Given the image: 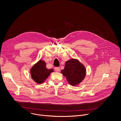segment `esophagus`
<instances>
[{
    "instance_id": "obj_1",
    "label": "esophagus",
    "mask_w": 121,
    "mask_h": 121,
    "mask_svg": "<svg viewBox=\"0 0 121 121\" xmlns=\"http://www.w3.org/2000/svg\"><path fill=\"white\" fill-rule=\"evenodd\" d=\"M55 71H56V72H59V71H60V67H56V68H55Z\"/></svg>"
}]
</instances>
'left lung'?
Segmentation results:
<instances>
[{
	"label": "left lung",
	"instance_id": "1",
	"mask_svg": "<svg viewBox=\"0 0 121 121\" xmlns=\"http://www.w3.org/2000/svg\"><path fill=\"white\" fill-rule=\"evenodd\" d=\"M61 73L66 77L69 84L76 86L84 79L86 70L77 59H71L66 62L65 68L61 71Z\"/></svg>",
	"mask_w": 121,
	"mask_h": 121
}]
</instances>
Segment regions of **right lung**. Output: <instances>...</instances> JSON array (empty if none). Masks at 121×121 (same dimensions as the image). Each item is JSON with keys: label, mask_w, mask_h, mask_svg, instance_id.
<instances>
[{"label": "right lung", "mask_w": 121, "mask_h": 121, "mask_svg": "<svg viewBox=\"0 0 121 121\" xmlns=\"http://www.w3.org/2000/svg\"><path fill=\"white\" fill-rule=\"evenodd\" d=\"M53 72V69H48L45 61L40 60L30 69V74L32 79L37 84L43 83Z\"/></svg>", "instance_id": "add662e5"}]
</instances>
